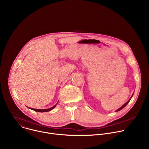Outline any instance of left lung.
Instances as JSON below:
<instances>
[{
	"mask_svg": "<svg viewBox=\"0 0 149 149\" xmlns=\"http://www.w3.org/2000/svg\"><path fill=\"white\" fill-rule=\"evenodd\" d=\"M133 95H132V97H133ZM132 97H131V98H130V99H129V101H127V102H125V104H124V105H123V106H122V107H120V109H118V110H117V111H120V110H121V109H123V108H124V107H125V106H126V105H127V104H128V103H129V101H130V100H131V98H132Z\"/></svg>",
	"mask_w": 149,
	"mask_h": 149,
	"instance_id": "8db88e82",
	"label": "left lung"
}]
</instances>
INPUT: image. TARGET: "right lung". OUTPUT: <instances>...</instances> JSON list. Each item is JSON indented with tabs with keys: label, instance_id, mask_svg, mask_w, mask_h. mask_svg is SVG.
I'll return each instance as SVG.
<instances>
[{
	"label": "right lung",
	"instance_id": "add662e5",
	"mask_svg": "<svg viewBox=\"0 0 149 149\" xmlns=\"http://www.w3.org/2000/svg\"><path fill=\"white\" fill-rule=\"evenodd\" d=\"M56 104H55L54 106H53L51 108H49V109H42V110H39V109H31V108H29L30 109L32 110H34L35 111H37V112H40V113H44V112H47V111H49L51 110H52L53 109H54L55 107Z\"/></svg>",
	"mask_w": 149,
	"mask_h": 149
}]
</instances>
